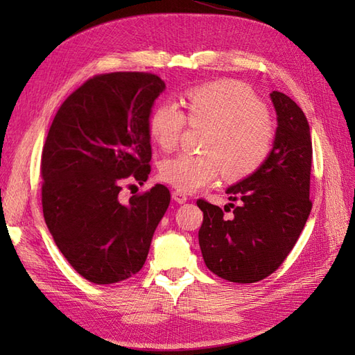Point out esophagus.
Returning a JSON list of instances; mask_svg holds the SVG:
<instances>
[{"mask_svg": "<svg viewBox=\"0 0 355 355\" xmlns=\"http://www.w3.org/2000/svg\"><path fill=\"white\" fill-rule=\"evenodd\" d=\"M172 198L175 200L178 205H184V202L187 201V195L184 192H182V191H173L172 192Z\"/></svg>", "mask_w": 355, "mask_h": 355, "instance_id": "obj_1", "label": "esophagus"}]
</instances>
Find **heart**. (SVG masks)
I'll list each match as a JSON object with an SVG mask.
<instances>
[{"label":"heart","instance_id":"1","mask_svg":"<svg viewBox=\"0 0 355 355\" xmlns=\"http://www.w3.org/2000/svg\"><path fill=\"white\" fill-rule=\"evenodd\" d=\"M187 117L193 125L210 126L202 153L180 154L162 163L163 182L182 192H195L223 177L252 175L273 145L267 110L250 88L235 80H216L195 87L184 96ZM186 123L184 112L173 102H162L150 112L148 132L164 150L177 146Z\"/></svg>","mask_w":355,"mask_h":355}]
</instances>
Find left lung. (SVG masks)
Segmentation results:
<instances>
[{
    "instance_id": "8db88e82",
    "label": "left lung",
    "mask_w": 355,
    "mask_h": 355,
    "mask_svg": "<svg viewBox=\"0 0 355 355\" xmlns=\"http://www.w3.org/2000/svg\"><path fill=\"white\" fill-rule=\"evenodd\" d=\"M270 99L277 122L273 146L258 171L225 191L230 201H239L233 218H224L223 209L205 200L197 201L202 210V259L230 282L253 284L276 271L311 212L310 125L286 94L271 92Z\"/></svg>"
}]
</instances>
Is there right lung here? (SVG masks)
<instances>
[{
  "label": "right lung",
  "mask_w": 355,
  "mask_h": 355,
  "mask_svg": "<svg viewBox=\"0 0 355 355\" xmlns=\"http://www.w3.org/2000/svg\"><path fill=\"white\" fill-rule=\"evenodd\" d=\"M164 82L149 73L87 80L56 112L42 149V212L71 267L93 284H116L145 263L171 193L155 184L119 198L126 178L150 172L148 119Z\"/></svg>",
  "instance_id": "obj_1"
}]
</instances>
